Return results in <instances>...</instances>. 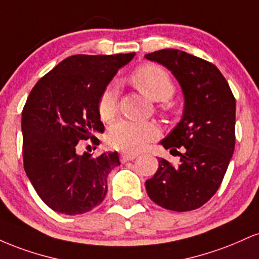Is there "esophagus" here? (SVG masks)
<instances>
[{
	"instance_id": "1",
	"label": "esophagus",
	"mask_w": 259,
	"mask_h": 259,
	"mask_svg": "<svg viewBox=\"0 0 259 259\" xmlns=\"http://www.w3.org/2000/svg\"><path fill=\"white\" fill-rule=\"evenodd\" d=\"M135 158H136V154H133V153H121L120 154L121 163L129 162V160H134Z\"/></svg>"
}]
</instances>
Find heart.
<instances>
[{
    "label": "heart",
    "mask_w": 259,
    "mask_h": 259,
    "mask_svg": "<svg viewBox=\"0 0 259 259\" xmlns=\"http://www.w3.org/2000/svg\"><path fill=\"white\" fill-rule=\"evenodd\" d=\"M132 82L140 91L153 101H165L174 94V84L169 74L156 64H144L132 75ZM101 119H113L118 111V90L115 84H109L99 99ZM159 135V127L153 121L120 119L109 127L108 144L113 148L127 152L144 150Z\"/></svg>",
    "instance_id": "1"
}]
</instances>
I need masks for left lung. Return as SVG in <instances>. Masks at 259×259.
<instances>
[{"mask_svg": "<svg viewBox=\"0 0 259 259\" xmlns=\"http://www.w3.org/2000/svg\"><path fill=\"white\" fill-rule=\"evenodd\" d=\"M145 57L167 67L185 97L183 119L160 142L180 163L175 167L160 158L156 174L146 181L147 195L165 209H197L219 189L234 153L235 97L210 62L173 49Z\"/></svg>", "mask_w": 259, "mask_h": 259, "instance_id": "1", "label": "left lung"}]
</instances>
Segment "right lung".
<instances>
[{"label": "right lung", "instance_id": "add662e5", "mask_svg": "<svg viewBox=\"0 0 259 259\" xmlns=\"http://www.w3.org/2000/svg\"><path fill=\"white\" fill-rule=\"evenodd\" d=\"M135 53L74 55L44 75L22 112L23 162L35 191L51 209L82 214L107 194V177L120 165L117 152L97 158L78 154L79 141L105 132L99 99L120 67Z\"/></svg>", "mask_w": 259, "mask_h": 259}]
</instances>
